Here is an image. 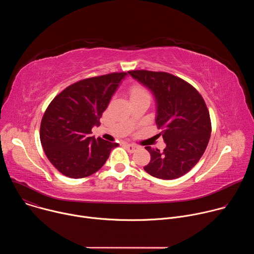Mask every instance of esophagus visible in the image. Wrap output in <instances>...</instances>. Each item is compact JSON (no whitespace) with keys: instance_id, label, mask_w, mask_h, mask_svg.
<instances>
[{"instance_id":"34e87169","label":"esophagus","mask_w":254,"mask_h":254,"mask_svg":"<svg viewBox=\"0 0 254 254\" xmlns=\"http://www.w3.org/2000/svg\"><path fill=\"white\" fill-rule=\"evenodd\" d=\"M126 148L130 153H133L139 149L137 146H135V144H131V143H126Z\"/></svg>"}]
</instances>
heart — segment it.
Returning a JSON list of instances; mask_svg holds the SVG:
<instances>
[{"instance_id":"b5f03b06","label":"heart","mask_w":254,"mask_h":254,"mask_svg":"<svg viewBox=\"0 0 254 254\" xmlns=\"http://www.w3.org/2000/svg\"><path fill=\"white\" fill-rule=\"evenodd\" d=\"M143 94H148L146 88H143L141 85L139 84H133L130 86L129 88V95L131 96H135V95H143Z\"/></svg>"}]
</instances>
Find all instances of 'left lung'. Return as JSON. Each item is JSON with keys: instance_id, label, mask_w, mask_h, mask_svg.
I'll use <instances>...</instances> for the list:
<instances>
[{"instance_id": "obj_1", "label": "left lung", "mask_w": 254, "mask_h": 254, "mask_svg": "<svg viewBox=\"0 0 254 254\" xmlns=\"http://www.w3.org/2000/svg\"><path fill=\"white\" fill-rule=\"evenodd\" d=\"M127 72L154 93L156 124L166 142L163 152L146 148L151 161L143 167L144 171L163 180L185 175L199 162L210 139L211 120L202 95L190 83L168 72Z\"/></svg>"}]
</instances>
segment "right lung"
Returning a JSON list of instances; mask_svg holds the SVG:
<instances>
[{
	"instance_id": "add662e5",
	"label": "right lung",
	"mask_w": 254,
	"mask_h": 254,
	"mask_svg": "<svg viewBox=\"0 0 254 254\" xmlns=\"http://www.w3.org/2000/svg\"><path fill=\"white\" fill-rule=\"evenodd\" d=\"M127 72L85 78L67 86L48 105L40 140L50 163L62 175L80 179L97 172L119 146L90 136Z\"/></svg>"
}]
</instances>
